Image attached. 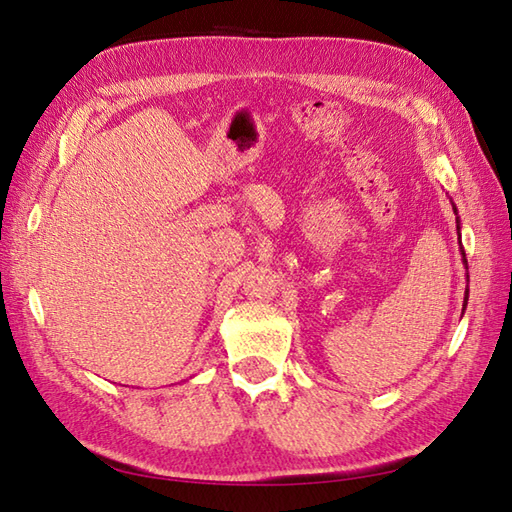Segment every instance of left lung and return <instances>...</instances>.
I'll return each instance as SVG.
<instances>
[{"mask_svg":"<svg viewBox=\"0 0 512 512\" xmlns=\"http://www.w3.org/2000/svg\"><path fill=\"white\" fill-rule=\"evenodd\" d=\"M453 211H455V215H458V209H455V204H453ZM455 222H458V231H460V217H458V220H455ZM460 253H462V262H464V266H466V253H464V248H460ZM466 268H469V266H466ZM466 279H469V275H466ZM466 301H469V290H466V295H464V310H466Z\"/></svg>","mask_w":512,"mask_h":512,"instance_id":"1","label":"left lung"}]
</instances>
